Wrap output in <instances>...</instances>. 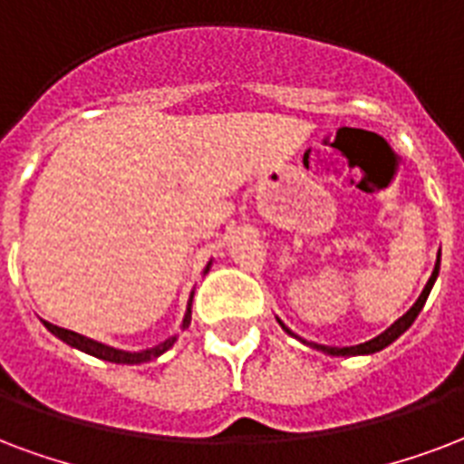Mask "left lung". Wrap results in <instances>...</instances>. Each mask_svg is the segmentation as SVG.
Segmentation results:
<instances>
[{"instance_id":"left-lung-1","label":"left lung","mask_w":464,"mask_h":464,"mask_svg":"<svg viewBox=\"0 0 464 464\" xmlns=\"http://www.w3.org/2000/svg\"><path fill=\"white\" fill-rule=\"evenodd\" d=\"M438 274H440V252H438V259H435V269L433 274H430V278H428L426 288H423V294L418 295V301L411 305L409 311L403 313L401 318L396 320V323H392V325L386 327L384 333L377 337H372V340H367V343L362 344H352V347H330V344H318V343H308V340H303V337H298L294 333V330H288V327L278 320V325L284 327L285 333L291 337H295V340H301L303 344H308V347H313V350L323 352V354H330V357H360V354H374V352H382L384 347H389L392 343H396L399 337L409 330L411 325H413V320L418 318V313L423 311V305H426L428 295H430V288L435 285V281H438Z\"/></svg>"}]
</instances>
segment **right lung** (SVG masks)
<instances>
[{"label": "right lung", "instance_id": "obj_1", "mask_svg": "<svg viewBox=\"0 0 464 464\" xmlns=\"http://www.w3.org/2000/svg\"><path fill=\"white\" fill-rule=\"evenodd\" d=\"M210 264L205 266L203 274H208V271H210ZM193 294L195 291H190V298H188V308H186V315H183V323H180V330H186V327L190 325V313H193ZM44 325H46L48 333H53V335L58 337V340H63L65 344H71V347H75V350H80V352H85V354H92V357H97V360L114 362V364H144V362H151V360H156V357H161L163 352H169L170 347L176 344V340H179V335H170V337H166L163 343L153 344V347L131 352V350H120V347H112V344L97 343V340H92V337L80 335V333H72V330L58 327V325H53V323H46V320H44Z\"/></svg>", "mask_w": 464, "mask_h": 464}]
</instances>
